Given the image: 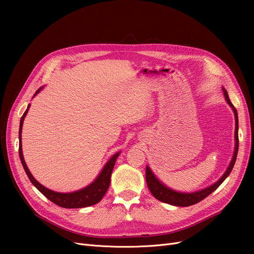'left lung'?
Segmentation results:
<instances>
[{
  "mask_svg": "<svg viewBox=\"0 0 254 254\" xmlns=\"http://www.w3.org/2000/svg\"><path fill=\"white\" fill-rule=\"evenodd\" d=\"M224 91V96H225V100L230 104V106L233 108L234 113H235V117H236V131H235V139H236V147H235V153L233 156L232 162L226 170V172L223 174V176L215 183L211 185L210 188H207L203 190H199L196 192H192V193H181V192H177L172 190L164 184H162L159 182L155 176L152 174V172L150 171V169L148 167H146V182H147V186L150 190V192L153 194V196L155 198H157L158 201L170 204V205H174V206H178V207H189L191 205H194L198 202H201L202 199H204L206 196H208L210 193H212L214 190H216L219 185L225 180V178L228 177L231 172L234 168V165L236 163L237 159V154H238V149H239V137H238V113L237 110L234 108V106L229 98L228 92H226L225 89H223Z\"/></svg>",
  "mask_w": 254,
  "mask_h": 254,
  "instance_id": "8db88e82",
  "label": "left lung"
}]
</instances>
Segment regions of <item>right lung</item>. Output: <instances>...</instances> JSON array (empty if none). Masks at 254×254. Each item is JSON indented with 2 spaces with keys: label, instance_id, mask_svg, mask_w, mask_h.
Listing matches in <instances>:
<instances>
[{
  "label": "right lung",
  "instance_id": "right-lung-1",
  "mask_svg": "<svg viewBox=\"0 0 254 254\" xmlns=\"http://www.w3.org/2000/svg\"><path fill=\"white\" fill-rule=\"evenodd\" d=\"M40 90V89H39ZM39 90L36 91L39 92ZM30 108V105L28 107V109L25 110V112L23 113L21 119H20V126H19V157L20 161L22 164V167L28 175L29 179L31 180V182L36 186V189L41 192L43 195H45L49 201H51L52 203H55L56 205L63 207V208H68V209H74V208H83V207H88L91 205H95L97 203H99L101 199L103 198V196L105 195L106 191L108 190V188L110 185V179H111V174L112 171L116 162V158L119 155V152L114 154L110 161L106 164V166L104 167L103 171L101 172V174L99 175V177L95 180V182H92L87 188L78 190L75 192H71V193H61V192H56L52 191L46 188H44L43 185L40 184L31 174V172L29 171L28 167L25 165L24 158L22 155V149H21V129H22V124L24 117L28 113V110Z\"/></svg>",
  "mask_w": 254,
  "mask_h": 254
}]
</instances>
